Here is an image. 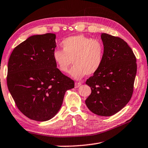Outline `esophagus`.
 <instances>
[{
  "instance_id": "obj_1",
  "label": "esophagus",
  "mask_w": 148,
  "mask_h": 148,
  "mask_svg": "<svg viewBox=\"0 0 148 148\" xmlns=\"http://www.w3.org/2000/svg\"><path fill=\"white\" fill-rule=\"evenodd\" d=\"M81 85H82L81 82H76L75 83V88H78Z\"/></svg>"
}]
</instances>
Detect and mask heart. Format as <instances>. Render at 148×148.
I'll return each instance as SVG.
<instances>
[{"label":"heart","instance_id":"b5f03b06","mask_svg":"<svg viewBox=\"0 0 148 148\" xmlns=\"http://www.w3.org/2000/svg\"><path fill=\"white\" fill-rule=\"evenodd\" d=\"M63 50L56 49L52 58L59 71L66 73L72 63L73 67L70 74L79 79L87 76H92L103 64L105 48L100 39H92L83 35L66 37L61 42Z\"/></svg>","mask_w":148,"mask_h":148}]
</instances>
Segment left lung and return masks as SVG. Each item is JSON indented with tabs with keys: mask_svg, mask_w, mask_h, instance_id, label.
Listing matches in <instances>:
<instances>
[{
	"mask_svg": "<svg viewBox=\"0 0 148 148\" xmlns=\"http://www.w3.org/2000/svg\"><path fill=\"white\" fill-rule=\"evenodd\" d=\"M101 38L105 48L103 64L86 82L92 92L85 103L93 113L110 116L132 97L137 65L133 50L122 39L104 33Z\"/></svg>",
	"mask_w": 148,
	"mask_h": 148,
	"instance_id": "left-lung-1",
	"label": "left lung"
}]
</instances>
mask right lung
Instances as JSON below:
<instances>
[{
	"label": "right lung",
	"mask_w": 148,
	"mask_h": 148,
	"mask_svg": "<svg viewBox=\"0 0 148 148\" xmlns=\"http://www.w3.org/2000/svg\"><path fill=\"white\" fill-rule=\"evenodd\" d=\"M56 35L28 37L13 49L7 85L18 110L29 119L47 121L58 113L74 82L59 71L52 58Z\"/></svg>",
	"instance_id": "add662e5"
}]
</instances>
